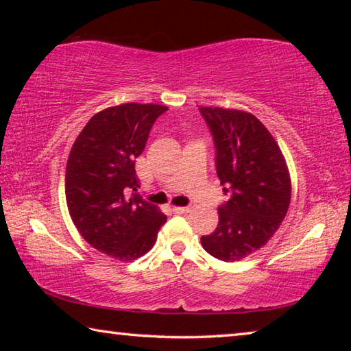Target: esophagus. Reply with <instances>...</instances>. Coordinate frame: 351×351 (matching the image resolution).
Segmentation results:
<instances>
[{"instance_id": "34e87169", "label": "esophagus", "mask_w": 351, "mask_h": 351, "mask_svg": "<svg viewBox=\"0 0 351 351\" xmlns=\"http://www.w3.org/2000/svg\"><path fill=\"white\" fill-rule=\"evenodd\" d=\"M189 210H190V207H187V206L186 207H181V206H175L173 207V212L175 213H180V215H181V213H187Z\"/></svg>"}]
</instances>
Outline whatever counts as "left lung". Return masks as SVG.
Instances as JSON below:
<instances>
[{
	"mask_svg": "<svg viewBox=\"0 0 351 351\" xmlns=\"http://www.w3.org/2000/svg\"><path fill=\"white\" fill-rule=\"evenodd\" d=\"M210 128L217 175L229 199L218 226L201 245L212 257L237 261L271 240L287 217L291 178L280 147L257 117L240 110L201 106Z\"/></svg>",
	"mask_w": 351,
	"mask_h": 351,
	"instance_id": "8db88e82",
	"label": "left lung"
}]
</instances>
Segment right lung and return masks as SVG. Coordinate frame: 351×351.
I'll return each mask as SVG.
<instances>
[{
	"label": "right lung",
	"instance_id": "right-lung-1",
	"mask_svg": "<svg viewBox=\"0 0 351 351\" xmlns=\"http://www.w3.org/2000/svg\"><path fill=\"white\" fill-rule=\"evenodd\" d=\"M167 106L122 104L94 114L69 152L64 193L71 219L97 251L121 261L153 247L167 217L136 193L134 161Z\"/></svg>",
	"mask_w": 351,
	"mask_h": 351
}]
</instances>
